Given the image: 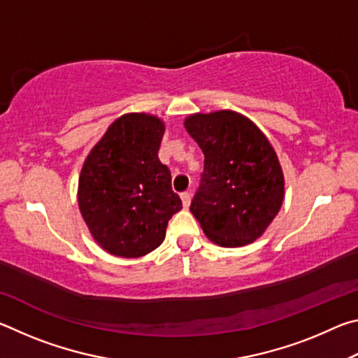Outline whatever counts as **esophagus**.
<instances>
[{"label": "esophagus", "mask_w": 358, "mask_h": 358, "mask_svg": "<svg viewBox=\"0 0 358 358\" xmlns=\"http://www.w3.org/2000/svg\"><path fill=\"white\" fill-rule=\"evenodd\" d=\"M181 202H183V207L187 208L191 203V192H183L181 194Z\"/></svg>", "instance_id": "obj_1"}]
</instances>
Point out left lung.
I'll list each match as a JSON object with an SVG mask.
<instances>
[{"label":"left lung","mask_w":358,"mask_h":358,"mask_svg":"<svg viewBox=\"0 0 358 358\" xmlns=\"http://www.w3.org/2000/svg\"><path fill=\"white\" fill-rule=\"evenodd\" d=\"M185 128L205 156L191 213L217 246L238 248L264 235L284 201L275 148L252 121L234 110L192 113Z\"/></svg>","instance_id":"1"}]
</instances>
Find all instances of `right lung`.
Wrapping results in <instances>:
<instances>
[{"instance_id": "1", "label": "right lung", "mask_w": 358, "mask_h": 358, "mask_svg": "<svg viewBox=\"0 0 358 358\" xmlns=\"http://www.w3.org/2000/svg\"><path fill=\"white\" fill-rule=\"evenodd\" d=\"M164 132L156 115L124 113L83 162L78 210L96 243L112 256L137 259L156 250L181 210L171 171L157 157Z\"/></svg>"}]
</instances>
